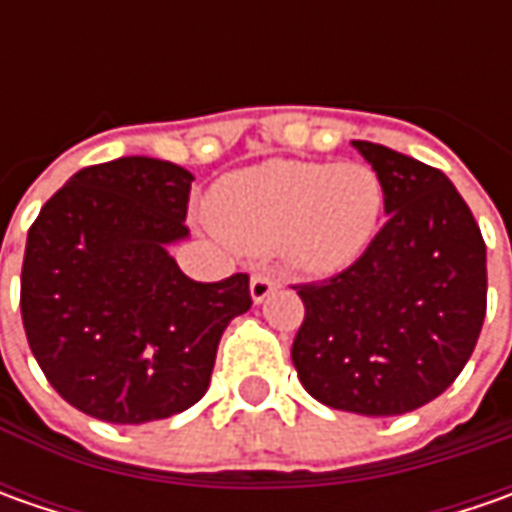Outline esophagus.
Instances as JSON below:
<instances>
[{"instance_id":"obj_1","label":"esophagus","mask_w":512,"mask_h":512,"mask_svg":"<svg viewBox=\"0 0 512 512\" xmlns=\"http://www.w3.org/2000/svg\"><path fill=\"white\" fill-rule=\"evenodd\" d=\"M276 287H279V279H276V276H270V273H256V276L250 279V296H253V302L259 305V302H265Z\"/></svg>"}]
</instances>
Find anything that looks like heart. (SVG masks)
Masks as SVG:
<instances>
[{
  "instance_id": "b5f03b06",
  "label": "heart",
  "mask_w": 512,
  "mask_h": 512,
  "mask_svg": "<svg viewBox=\"0 0 512 512\" xmlns=\"http://www.w3.org/2000/svg\"><path fill=\"white\" fill-rule=\"evenodd\" d=\"M382 207V179L362 162L273 159L219 179L207 196V219L245 253L282 247L305 273H336L373 242Z\"/></svg>"
}]
</instances>
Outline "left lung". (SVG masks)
<instances>
[{"label": "left lung", "instance_id": "1", "mask_svg": "<svg viewBox=\"0 0 512 512\" xmlns=\"http://www.w3.org/2000/svg\"><path fill=\"white\" fill-rule=\"evenodd\" d=\"M384 187L387 222L342 273L293 285L305 302L290 359L333 410L402 416L464 370L487 313V247L442 170L353 142Z\"/></svg>", "mask_w": 512, "mask_h": 512}]
</instances>
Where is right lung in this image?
Returning <instances> with one entry per match:
<instances>
[{
    "label": "right lung",
    "instance_id": "1",
    "mask_svg": "<svg viewBox=\"0 0 512 512\" xmlns=\"http://www.w3.org/2000/svg\"><path fill=\"white\" fill-rule=\"evenodd\" d=\"M193 176L122 156L73 173L28 230L22 325L53 390L110 424L205 396L219 339L250 310V276L193 282L168 253L187 236Z\"/></svg>",
    "mask_w": 512,
    "mask_h": 512
}]
</instances>
